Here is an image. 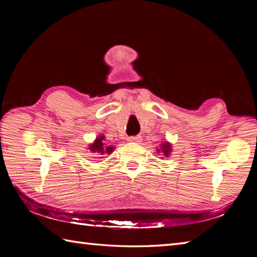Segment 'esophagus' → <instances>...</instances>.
Wrapping results in <instances>:
<instances>
[{"instance_id":"1","label":"esophagus","mask_w":257,"mask_h":257,"mask_svg":"<svg viewBox=\"0 0 257 257\" xmlns=\"http://www.w3.org/2000/svg\"><path fill=\"white\" fill-rule=\"evenodd\" d=\"M128 140L134 141V143H139V141L141 140V137H140V136H137V137H129Z\"/></svg>"}]
</instances>
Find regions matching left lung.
Listing matches in <instances>:
<instances>
[{
  "label": "left lung",
  "instance_id": "1",
  "mask_svg": "<svg viewBox=\"0 0 257 257\" xmlns=\"http://www.w3.org/2000/svg\"><path fill=\"white\" fill-rule=\"evenodd\" d=\"M162 147H161V150H162V152H163V154H165L166 156H168L169 154H170V148H171V147H170V144H167V143H165V144H163V145H161ZM158 151H159L160 152V149L159 150H158Z\"/></svg>",
  "mask_w": 257,
  "mask_h": 257
}]
</instances>
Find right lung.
Listing matches in <instances>:
<instances>
[{"label":"right lung","instance_id":"1","mask_svg":"<svg viewBox=\"0 0 257 257\" xmlns=\"http://www.w3.org/2000/svg\"><path fill=\"white\" fill-rule=\"evenodd\" d=\"M105 140V137H98L96 139V141L92 145H90L89 147V150L92 152H100V154H110V152L113 150V147H105L103 146L102 141Z\"/></svg>","mask_w":257,"mask_h":257}]
</instances>
